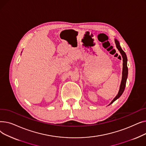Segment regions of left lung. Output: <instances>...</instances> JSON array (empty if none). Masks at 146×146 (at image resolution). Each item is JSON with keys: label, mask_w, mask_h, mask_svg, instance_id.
I'll return each mask as SVG.
<instances>
[{"label": "left lung", "mask_w": 146, "mask_h": 146, "mask_svg": "<svg viewBox=\"0 0 146 146\" xmlns=\"http://www.w3.org/2000/svg\"><path fill=\"white\" fill-rule=\"evenodd\" d=\"M115 44H116L117 48L121 52L122 58H123V68H122V80H121V83L120 85L119 92H118V95L116 96V97L113 99V101L111 102V104L110 105L112 104L115 101H116L118 98H119L121 96V95L122 94V93H123L125 87L126 81H127V76H128V67H127V56L125 54V52L122 50V48H121L120 45H119V43L117 40H115Z\"/></svg>", "instance_id": "1"}]
</instances>
